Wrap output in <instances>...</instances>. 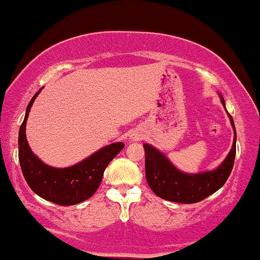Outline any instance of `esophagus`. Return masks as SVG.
Segmentation results:
<instances>
[{
  "instance_id": "1",
  "label": "esophagus",
  "mask_w": 260,
  "mask_h": 260,
  "mask_svg": "<svg viewBox=\"0 0 260 260\" xmlns=\"http://www.w3.org/2000/svg\"><path fill=\"white\" fill-rule=\"evenodd\" d=\"M131 139H133V140H140V139H141V136H140L139 134L133 133V134H131Z\"/></svg>"
}]
</instances>
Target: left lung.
Listing matches in <instances>:
<instances>
[{"mask_svg": "<svg viewBox=\"0 0 260 260\" xmlns=\"http://www.w3.org/2000/svg\"><path fill=\"white\" fill-rule=\"evenodd\" d=\"M221 102L225 106L222 99ZM229 117L235 130L233 148L221 166L213 172L196 175L184 174L179 172L159 151L149 145H143L146 152V179L151 190L158 197L178 203H197L214 193L226 182L233 170L236 154V129L230 114Z\"/></svg>", "mask_w": 260, "mask_h": 260, "instance_id": "left-lung-1", "label": "left lung"}]
</instances>
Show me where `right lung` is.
Segmentation results:
<instances>
[{
	"label": "right lung",
	"mask_w": 260,
	"mask_h": 260,
	"mask_svg": "<svg viewBox=\"0 0 260 260\" xmlns=\"http://www.w3.org/2000/svg\"><path fill=\"white\" fill-rule=\"evenodd\" d=\"M39 92L27 105L25 118L19 129L18 155L21 172L27 185L38 196L58 206H74L88 200L97 191L107 166L125 145L121 142L112 143L70 168L58 169L46 166L32 153L25 136L27 115Z\"/></svg>",
	"instance_id": "right-lung-1"
}]
</instances>
